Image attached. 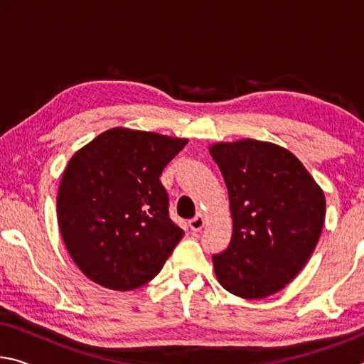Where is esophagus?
Here are the masks:
<instances>
[{"mask_svg": "<svg viewBox=\"0 0 364 364\" xmlns=\"http://www.w3.org/2000/svg\"><path fill=\"white\" fill-rule=\"evenodd\" d=\"M204 225H205V218H204V215H202V213L196 215V217L189 221V228H191V231H194V232L200 231L202 228H204Z\"/></svg>", "mask_w": 364, "mask_h": 364, "instance_id": "obj_1", "label": "esophagus"}]
</instances>
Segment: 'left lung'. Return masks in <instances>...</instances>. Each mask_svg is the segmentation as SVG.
Returning <instances> with one entry per match:
<instances>
[{"label": "left lung", "instance_id": "8db88e82", "mask_svg": "<svg viewBox=\"0 0 364 364\" xmlns=\"http://www.w3.org/2000/svg\"><path fill=\"white\" fill-rule=\"evenodd\" d=\"M232 217L228 249L212 257L228 292L263 299L286 287L315 250L326 217L323 189L284 147L257 139L210 146Z\"/></svg>", "mask_w": 364, "mask_h": 364}]
</instances>
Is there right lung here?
<instances>
[{
    "mask_svg": "<svg viewBox=\"0 0 364 364\" xmlns=\"http://www.w3.org/2000/svg\"><path fill=\"white\" fill-rule=\"evenodd\" d=\"M188 139L112 128L73 154L58 193V221L86 278L133 291L156 278L184 231L170 220L160 175Z\"/></svg>",
    "mask_w": 364,
    "mask_h": 364,
    "instance_id": "add662e5",
    "label": "right lung"
}]
</instances>
